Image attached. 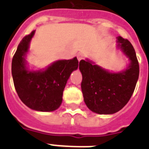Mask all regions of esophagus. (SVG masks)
I'll list each match as a JSON object with an SVG mask.
<instances>
[{
	"label": "esophagus",
	"instance_id": "esophagus-1",
	"mask_svg": "<svg viewBox=\"0 0 149 149\" xmlns=\"http://www.w3.org/2000/svg\"><path fill=\"white\" fill-rule=\"evenodd\" d=\"M77 58H78L79 61H80V60H82L84 58V55H83L82 53H79V54H77Z\"/></svg>",
	"mask_w": 149,
	"mask_h": 149
}]
</instances>
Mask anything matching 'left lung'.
Listing matches in <instances>:
<instances>
[{
    "instance_id": "obj_1",
    "label": "left lung",
    "mask_w": 149,
    "mask_h": 149,
    "mask_svg": "<svg viewBox=\"0 0 149 149\" xmlns=\"http://www.w3.org/2000/svg\"><path fill=\"white\" fill-rule=\"evenodd\" d=\"M117 47L130 61L127 69L111 73L90 60H81V88L87 107L98 114H114L131 99L139 78V63L133 46L127 39L117 38Z\"/></svg>"
}]
</instances>
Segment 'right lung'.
Masks as SVG:
<instances>
[{
    "instance_id": "right-lung-1",
    "label": "right lung",
    "mask_w": 149,
    "mask_h": 149,
    "mask_svg": "<svg viewBox=\"0 0 149 149\" xmlns=\"http://www.w3.org/2000/svg\"><path fill=\"white\" fill-rule=\"evenodd\" d=\"M33 30L19 43L12 60V75L16 91L23 103L33 110L53 111L63 102V94L70 74L79 66L77 58L58 60L46 69L29 70L25 57Z\"/></svg>"
}]
</instances>
